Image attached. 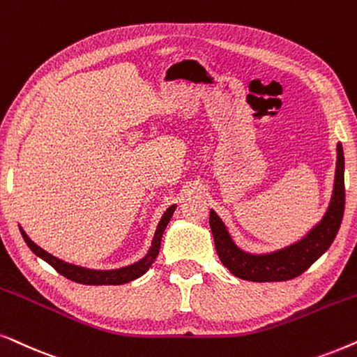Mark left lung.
I'll return each mask as SVG.
<instances>
[{"label": "left lung", "mask_w": 357, "mask_h": 357, "mask_svg": "<svg viewBox=\"0 0 357 357\" xmlns=\"http://www.w3.org/2000/svg\"><path fill=\"white\" fill-rule=\"evenodd\" d=\"M336 173L331 202L321 222L301 241L269 255H250L241 251L228 235L220 217L211 211L208 223L222 264L236 278L253 282H279L297 278L310 268L333 243L344 213V155L336 146Z\"/></svg>", "instance_id": "obj_1"}]
</instances>
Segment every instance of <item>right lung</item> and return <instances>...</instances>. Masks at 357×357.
Masks as SVG:
<instances>
[{
  "label": "right lung",
  "instance_id": "obj_1",
  "mask_svg": "<svg viewBox=\"0 0 357 357\" xmlns=\"http://www.w3.org/2000/svg\"><path fill=\"white\" fill-rule=\"evenodd\" d=\"M174 208L176 206H171L168 211L163 213V217H161L158 227H156L153 241H151V248L149 253H146L145 258H142L139 263H134L130 266H126V268L114 269V271H94V269L79 268V266L65 263V261L55 258V256L47 253L45 250H42L40 246H37L34 241L26 235V231H24L21 227H19V230H21V235L24 241L27 243V246H29V248L34 251L39 258L47 261V263H49L56 273L65 275V278L70 279V281L78 282V284H86V286H121V284L130 282L134 281V279L140 278V275H144L146 271L150 269V266L155 263L156 256H158V251H160L161 236H163L165 228L171 220V217H173Z\"/></svg>",
  "mask_w": 357,
  "mask_h": 357
}]
</instances>
